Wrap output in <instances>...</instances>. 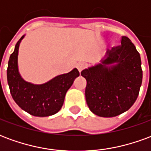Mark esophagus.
Segmentation results:
<instances>
[{
  "label": "esophagus",
  "mask_w": 151,
  "mask_h": 151,
  "mask_svg": "<svg viewBox=\"0 0 151 151\" xmlns=\"http://www.w3.org/2000/svg\"><path fill=\"white\" fill-rule=\"evenodd\" d=\"M86 66V65L85 63L80 62V63H78V65H77V68H78V69L79 72L81 73L82 70H83V69H85Z\"/></svg>",
  "instance_id": "34e87169"
}]
</instances>
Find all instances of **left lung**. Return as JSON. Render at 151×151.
Here are the masks:
<instances>
[{"label": "left lung", "mask_w": 151, "mask_h": 151, "mask_svg": "<svg viewBox=\"0 0 151 151\" xmlns=\"http://www.w3.org/2000/svg\"><path fill=\"white\" fill-rule=\"evenodd\" d=\"M120 43L115 50H108L99 62L81 73L86 80V104L99 116L114 117L125 112L139 94L142 82L140 54L126 36Z\"/></svg>", "instance_id": "8db88e82"}]
</instances>
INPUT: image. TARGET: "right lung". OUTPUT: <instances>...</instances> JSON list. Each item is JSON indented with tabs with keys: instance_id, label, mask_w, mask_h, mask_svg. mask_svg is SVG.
<instances>
[{
	"instance_id": "right-lung-1",
	"label": "right lung",
	"mask_w": 151,
	"mask_h": 151,
	"mask_svg": "<svg viewBox=\"0 0 151 151\" xmlns=\"http://www.w3.org/2000/svg\"><path fill=\"white\" fill-rule=\"evenodd\" d=\"M22 35L16 43L9 57L7 69V81L10 93L20 108L34 116H52L60 110L68 91L79 76L74 68L70 72L54 77L42 84H34L22 78L18 69V50Z\"/></svg>"
}]
</instances>
